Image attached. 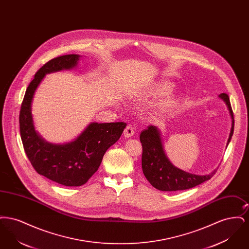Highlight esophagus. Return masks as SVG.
Here are the masks:
<instances>
[{
  "instance_id": "obj_1",
  "label": "esophagus",
  "mask_w": 249,
  "mask_h": 249,
  "mask_svg": "<svg viewBox=\"0 0 249 249\" xmlns=\"http://www.w3.org/2000/svg\"><path fill=\"white\" fill-rule=\"evenodd\" d=\"M133 134H134V128L130 125H128L124 130V136L129 138V137H131Z\"/></svg>"
}]
</instances>
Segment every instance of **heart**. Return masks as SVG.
Here are the masks:
<instances>
[{"label": "heart", "instance_id": "1", "mask_svg": "<svg viewBox=\"0 0 249 249\" xmlns=\"http://www.w3.org/2000/svg\"><path fill=\"white\" fill-rule=\"evenodd\" d=\"M173 92V86L168 82H160L154 85L147 92V96L150 98H164ZM170 106V104L168 105Z\"/></svg>", "mask_w": 249, "mask_h": 249}]
</instances>
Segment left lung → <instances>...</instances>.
Instances as JSON below:
<instances>
[{"mask_svg":"<svg viewBox=\"0 0 249 249\" xmlns=\"http://www.w3.org/2000/svg\"><path fill=\"white\" fill-rule=\"evenodd\" d=\"M219 97L225 102L232 119L231 130L227 143L229 144L234 130L233 112L229 96L221 93ZM140 141L142 146V173L148 182L157 190L162 191L189 190L209 180L215 174V171H213L210 175L197 176L184 172L173 165L166 157L160 133L155 126H148L147 129L142 130L140 134Z\"/></svg>","mask_w":249,"mask_h":249,"instance_id":"obj_1","label":"left lung"}]
</instances>
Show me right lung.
<instances>
[{
	"label": "right lung",
	"mask_w": 249,
	"mask_h": 249,
	"mask_svg": "<svg viewBox=\"0 0 249 249\" xmlns=\"http://www.w3.org/2000/svg\"><path fill=\"white\" fill-rule=\"evenodd\" d=\"M79 55H63L50 59L36 71L28 86L19 112V130L24 150L36 172L66 187L82 186L99 167L107 149L117 142L126 127L124 122L90 123L74 140L64 144L45 142L36 133L31 105L45 75L76 66Z\"/></svg>",
	"instance_id": "1"
}]
</instances>
